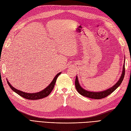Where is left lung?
<instances>
[{"instance_id":"left-lung-1","label":"left lung","mask_w":131,"mask_h":131,"mask_svg":"<svg viewBox=\"0 0 131 131\" xmlns=\"http://www.w3.org/2000/svg\"><path fill=\"white\" fill-rule=\"evenodd\" d=\"M125 63H124L123 66V70L121 76L119 80L116 83L115 85H113L111 88L110 89L105 90V91H101V92H91L89 91H87V90L83 89L82 87L80 86L79 80L78 78V76H76V80H75V87L76 90L78 92L80 93V95H81L83 96L91 98L93 99H101L103 98H105L107 96L110 95L111 93H112L115 90L117 89V88L121 84V83L123 81L124 76H125Z\"/></svg>"}]
</instances>
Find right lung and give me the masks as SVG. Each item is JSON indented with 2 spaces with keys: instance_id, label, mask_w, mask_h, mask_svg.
<instances>
[{
  "instance_id": "1",
  "label": "right lung",
  "mask_w": 131,
  "mask_h": 131,
  "mask_svg": "<svg viewBox=\"0 0 131 131\" xmlns=\"http://www.w3.org/2000/svg\"><path fill=\"white\" fill-rule=\"evenodd\" d=\"M60 74H61V72L58 73V74L55 76V77L53 78L52 82L50 83V85L48 87H46L45 89H43V90H42V91H40L39 92H36V93H26L24 92H23L21 91H20V90L16 89L15 88H14V87L12 86L8 81H7V82L8 83L9 86H10V88H11V89L13 90V91H14L15 93L18 94L19 96H20L23 97L28 100H39V99H41L44 98L45 97H47L49 95L50 93H51V92L52 91L53 88H54L55 82L57 79H58V77Z\"/></svg>"
}]
</instances>
